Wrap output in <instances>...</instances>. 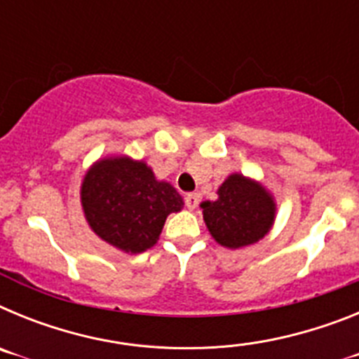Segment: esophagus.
<instances>
[{
    "label": "esophagus",
    "instance_id": "34e87169",
    "mask_svg": "<svg viewBox=\"0 0 359 359\" xmlns=\"http://www.w3.org/2000/svg\"><path fill=\"white\" fill-rule=\"evenodd\" d=\"M199 203V196L198 194H187L185 196V207L190 208V210H194L198 207Z\"/></svg>",
    "mask_w": 359,
    "mask_h": 359
}]
</instances>
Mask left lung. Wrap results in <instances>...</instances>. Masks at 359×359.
<instances>
[{"instance_id": "obj_1", "label": "left lung", "mask_w": 359, "mask_h": 359, "mask_svg": "<svg viewBox=\"0 0 359 359\" xmlns=\"http://www.w3.org/2000/svg\"><path fill=\"white\" fill-rule=\"evenodd\" d=\"M217 194V201H205L201 208L212 237L221 246L241 248L268 233L275 219V203L259 183L231 174Z\"/></svg>"}]
</instances>
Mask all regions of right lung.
Listing matches in <instances>:
<instances>
[{
	"label": "right lung",
	"instance_id": "right-lung-1",
	"mask_svg": "<svg viewBox=\"0 0 359 359\" xmlns=\"http://www.w3.org/2000/svg\"><path fill=\"white\" fill-rule=\"evenodd\" d=\"M86 219L100 239L142 253L160 239L165 219L183 208L172 185L156 182L144 161L111 158L86 174L81 190Z\"/></svg>",
	"mask_w": 359,
	"mask_h": 359
}]
</instances>
